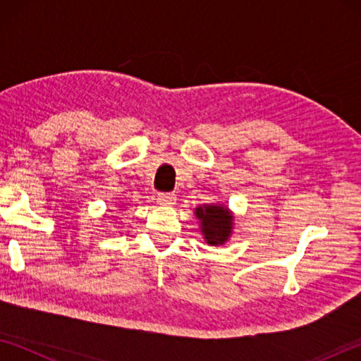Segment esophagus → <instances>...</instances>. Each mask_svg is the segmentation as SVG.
Segmentation results:
<instances>
[{
  "label": "esophagus",
  "mask_w": 361,
  "mask_h": 361,
  "mask_svg": "<svg viewBox=\"0 0 361 361\" xmlns=\"http://www.w3.org/2000/svg\"><path fill=\"white\" fill-rule=\"evenodd\" d=\"M157 200L161 204H166V205H172V204H175V200H176V195L173 194V192H161L157 195Z\"/></svg>",
  "instance_id": "esophagus-1"
}]
</instances>
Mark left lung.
Returning <instances> with one entry per match:
<instances>
[{
    "label": "left lung",
    "instance_id": "obj_1",
    "mask_svg": "<svg viewBox=\"0 0 361 361\" xmlns=\"http://www.w3.org/2000/svg\"><path fill=\"white\" fill-rule=\"evenodd\" d=\"M195 216L202 221V232L210 245H221L229 237L232 216L224 207H199Z\"/></svg>",
    "mask_w": 361,
    "mask_h": 361
}]
</instances>
